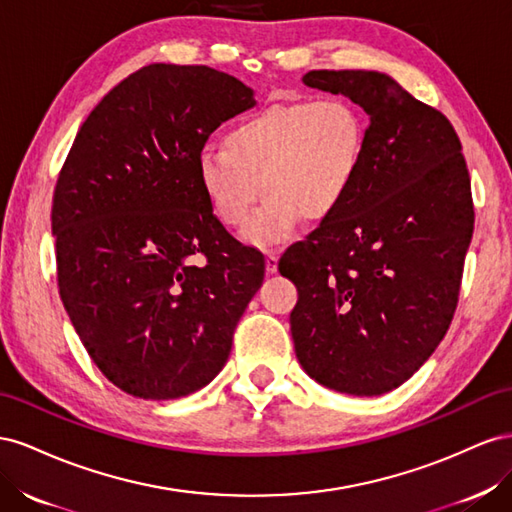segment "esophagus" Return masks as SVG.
<instances>
[{"instance_id":"1","label":"esophagus","mask_w":512,"mask_h":512,"mask_svg":"<svg viewBox=\"0 0 512 512\" xmlns=\"http://www.w3.org/2000/svg\"><path fill=\"white\" fill-rule=\"evenodd\" d=\"M276 270H279V257H276L274 253H268L266 255V272L274 274Z\"/></svg>"}]
</instances>
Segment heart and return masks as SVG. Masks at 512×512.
<instances>
[{
	"label": "heart",
	"mask_w": 512,
	"mask_h": 512,
	"mask_svg": "<svg viewBox=\"0 0 512 512\" xmlns=\"http://www.w3.org/2000/svg\"><path fill=\"white\" fill-rule=\"evenodd\" d=\"M367 124L352 102L328 96L274 105L238 120L223 150L203 148L197 182L214 216L242 229L261 191L266 206L244 231L255 246L291 238L300 218L321 223L337 212L360 178Z\"/></svg>",
	"instance_id": "1"
}]
</instances>
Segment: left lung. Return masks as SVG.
<instances>
[{
	"mask_svg": "<svg viewBox=\"0 0 512 512\" xmlns=\"http://www.w3.org/2000/svg\"><path fill=\"white\" fill-rule=\"evenodd\" d=\"M302 83L356 102L369 128L354 191L279 261L298 287L291 339L317 384L379 397L429 360L455 315L470 175L452 124L386 72L311 70Z\"/></svg>",
	"mask_w": 512,
	"mask_h": 512,
	"instance_id": "obj_1",
	"label": "left lung"
}]
</instances>
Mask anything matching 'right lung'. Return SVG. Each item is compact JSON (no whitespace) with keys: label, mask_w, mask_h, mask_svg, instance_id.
<instances>
[{"label":"right lung","mask_w":512,"mask_h":512,"mask_svg":"<svg viewBox=\"0 0 512 512\" xmlns=\"http://www.w3.org/2000/svg\"><path fill=\"white\" fill-rule=\"evenodd\" d=\"M251 107L227 72L143 66L87 115L57 178L64 309L102 375L137 399L208 386L264 283V257L229 236L197 182L208 137Z\"/></svg>","instance_id":"1"}]
</instances>
